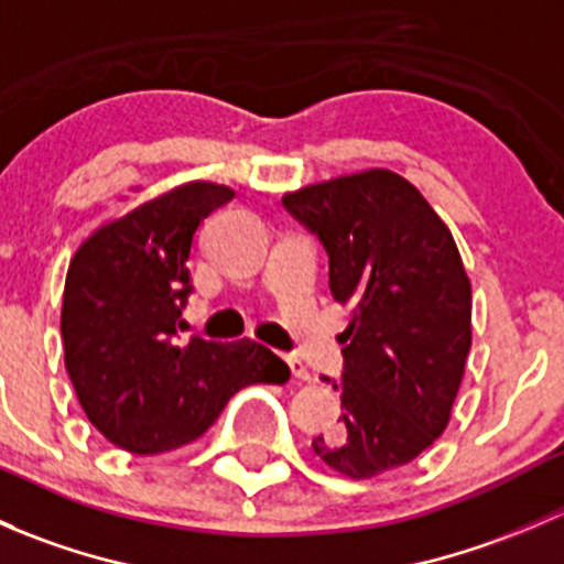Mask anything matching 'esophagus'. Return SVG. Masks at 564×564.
I'll return each mask as SVG.
<instances>
[{"label": "esophagus", "mask_w": 564, "mask_h": 564, "mask_svg": "<svg viewBox=\"0 0 564 564\" xmlns=\"http://www.w3.org/2000/svg\"><path fill=\"white\" fill-rule=\"evenodd\" d=\"M283 360H286L289 368H292V377L294 379H300V382H311V379H314V377H311L308 368H305V362L300 360L297 355H286V357H283Z\"/></svg>", "instance_id": "obj_1"}]
</instances>
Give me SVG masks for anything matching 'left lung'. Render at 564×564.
Here are the masks:
<instances>
[{"label":"left lung","instance_id":"left-lung-1","mask_svg":"<svg viewBox=\"0 0 564 564\" xmlns=\"http://www.w3.org/2000/svg\"><path fill=\"white\" fill-rule=\"evenodd\" d=\"M322 242L329 292L351 305L340 333V429L316 436L340 475H382L434 445L451 420L471 346V286L451 229L417 187L388 169L283 196Z\"/></svg>","mask_w":564,"mask_h":564}]
</instances>
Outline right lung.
Wrapping results in <instances>:
<instances>
[{
  "label": "right lung",
  "instance_id": "obj_1",
  "mask_svg": "<svg viewBox=\"0 0 564 564\" xmlns=\"http://www.w3.org/2000/svg\"><path fill=\"white\" fill-rule=\"evenodd\" d=\"M235 191L187 182L76 250L62 300L65 368L89 423L122 451L155 456L198 440L246 384H283L289 366L242 338L182 340L193 237Z\"/></svg>",
  "mask_w": 564,
  "mask_h": 564
}]
</instances>
